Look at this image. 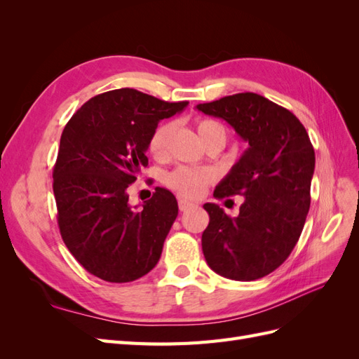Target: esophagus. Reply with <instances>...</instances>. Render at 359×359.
Listing matches in <instances>:
<instances>
[{"label": "esophagus", "mask_w": 359, "mask_h": 359, "mask_svg": "<svg viewBox=\"0 0 359 359\" xmlns=\"http://www.w3.org/2000/svg\"><path fill=\"white\" fill-rule=\"evenodd\" d=\"M191 206H194V203L186 201V199H178V208L180 211H186L189 208H191Z\"/></svg>", "instance_id": "34e87169"}]
</instances>
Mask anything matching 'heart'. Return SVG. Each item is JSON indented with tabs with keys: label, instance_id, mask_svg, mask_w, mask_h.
<instances>
[{
	"label": "heart",
	"instance_id": "heart-1",
	"mask_svg": "<svg viewBox=\"0 0 359 359\" xmlns=\"http://www.w3.org/2000/svg\"><path fill=\"white\" fill-rule=\"evenodd\" d=\"M175 130V124L172 121L160 124L148 140V151L156 160H163L168 156L169 140ZM196 130L203 145L212 142V140H219L224 144L226 132L223 126L212 121V119H198ZM215 173L208 168H178L170 172L166 177V184L178 194L189 199L201 198L205 189L214 181Z\"/></svg>",
	"mask_w": 359,
	"mask_h": 359
}]
</instances>
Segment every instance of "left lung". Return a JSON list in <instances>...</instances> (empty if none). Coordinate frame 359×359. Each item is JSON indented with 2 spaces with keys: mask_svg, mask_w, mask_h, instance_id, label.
<instances>
[{
  "mask_svg": "<svg viewBox=\"0 0 359 359\" xmlns=\"http://www.w3.org/2000/svg\"><path fill=\"white\" fill-rule=\"evenodd\" d=\"M196 109L222 118L248 148L214 190L217 199L244 198L229 217L205 203L210 224L202 233L206 264L226 278L252 281L273 273L299 240L310 208L314 149L290 111L255 93H240Z\"/></svg>",
  "mask_w": 359,
  "mask_h": 359,
  "instance_id": "left-lung-1",
  "label": "left lung"
}]
</instances>
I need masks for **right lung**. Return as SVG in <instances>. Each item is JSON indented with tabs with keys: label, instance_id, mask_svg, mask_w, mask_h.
Segmentation results:
<instances>
[{
	"label": "right lung",
	"instance_id": "1",
	"mask_svg": "<svg viewBox=\"0 0 359 359\" xmlns=\"http://www.w3.org/2000/svg\"><path fill=\"white\" fill-rule=\"evenodd\" d=\"M187 104L121 88L93 97L64 127L53 168L58 226L64 244L93 276L127 283L157 265L178 202L157 187L137 210L127 189L148 166V140L160 119Z\"/></svg>",
	"mask_w": 359,
	"mask_h": 359
}]
</instances>
